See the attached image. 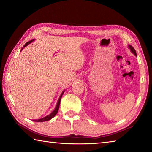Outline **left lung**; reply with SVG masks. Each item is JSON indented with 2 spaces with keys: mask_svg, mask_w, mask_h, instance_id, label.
Listing matches in <instances>:
<instances>
[{
  "mask_svg": "<svg viewBox=\"0 0 152 152\" xmlns=\"http://www.w3.org/2000/svg\"><path fill=\"white\" fill-rule=\"evenodd\" d=\"M128 47H129V48L130 49L131 51H132V52L133 53V54H134L135 56H137V53H136V51H135V49L133 48L132 47V46L130 45H129Z\"/></svg>",
  "mask_w": 152,
  "mask_h": 152,
  "instance_id": "8db88e82",
  "label": "left lung"
}]
</instances>
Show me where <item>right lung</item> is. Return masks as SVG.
Instances as JSON below:
<instances>
[{
    "instance_id": "right-lung-1",
    "label": "right lung",
    "mask_w": 152,
    "mask_h": 152,
    "mask_svg": "<svg viewBox=\"0 0 152 152\" xmlns=\"http://www.w3.org/2000/svg\"><path fill=\"white\" fill-rule=\"evenodd\" d=\"M33 41H34V39H32V40H31V41H29V42H27L26 43H25V44L24 45V46L23 47V48L21 49V50H23V49L25 47H26L27 45H28L30 43H31V42H33ZM20 50V51H21ZM64 91L61 92V95H60V98H59V99H58V102H57V104H56V108H55V109L53 110L52 112H51L50 115H48V116H46V117H43V118H42V119H33V121H36V122H43V121H49V120H50L51 119H52L53 117H54L55 116H56V115L58 113V109H59V107H60V101H61V96H62V95H63V94H64Z\"/></svg>"
}]
</instances>
